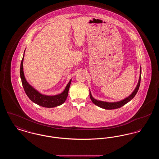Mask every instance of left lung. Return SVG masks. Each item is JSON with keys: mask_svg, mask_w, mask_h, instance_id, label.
Returning a JSON list of instances; mask_svg holds the SVG:
<instances>
[{"mask_svg": "<svg viewBox=\"0 0 159 159\" xmlns=\"http://www.w3.org/2000/svg\"><path fill=\"white\" fill-rule=\"evenodd\" d=\"M141 74H140V76H139V81L138 84L136 86V88L134 91L132 92V93L129 95L128 97H127L126 98L124 99L123 100H121L119 102H104V101H98L97 100L93 98L91 95V92L89 93V96L91 99L92 101V102L95 104L96 106H98L99 107L104 108V109H106V110H113V109H116V108H119L120 107H121L122 106L125 105L126 103H128L132 99L134 98V97L135 96V95L137 93V92L139 89V86H140V83H141V68L140 70Z\"/></svg>", "mask_w": 159, "mask_h": 159, "instance_id": "left-lung-1", "label": "left lung"}]
</instances>
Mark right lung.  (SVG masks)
<instances>
[{
    "instance_id": "right-lung-1",
    "label": "right lung",
    "mask_w": 159,
    "mask_h": 159,
    "mask_svg": "<svg viewBox=\"0 0 159 159\" xmlns=\"http://www.w3.org/2000/svg\"><path fill=\"white\" fill-rule=\"evenodd\" d=\"M24 56L21 60V66H20V77L21 79L23 88L24 89L26 95L28 96V97L30 99L31 101H32L33 102L37 104L39 106H42L43 107L52 108V107H57L62 104L65 102L68 96V90L70 88L71 80H70L69 83L67 84L64 91L60 94L54 95V96H48V95H42L36 89H34L25 80V78L24 75V71H23V63Z\"/></svg>"
}]
</instances>
